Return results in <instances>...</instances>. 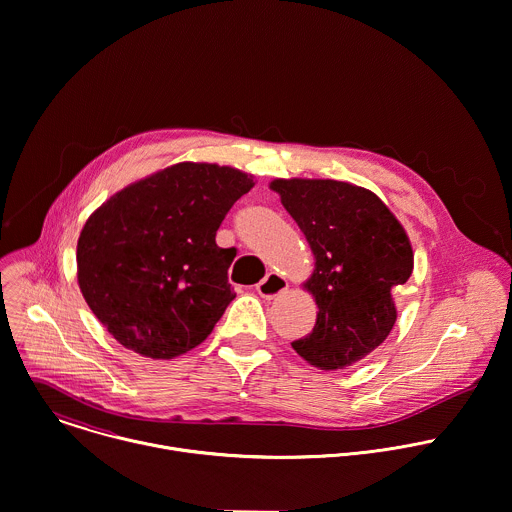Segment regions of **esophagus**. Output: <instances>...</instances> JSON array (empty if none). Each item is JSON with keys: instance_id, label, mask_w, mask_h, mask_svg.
<instances>
[{"instance_id": "34e87169", "label": "esophagus", "mask_w": 512, "mask_h": 512, "mask_svg": "<svg viewBox=\"0 0 512 512\" xmlns=\"http://www.w3.org/2000/svg\"><path fill=\"white\" fill-rule=\"evenodd\" d=\"M287 287H289V285H287V281H285L281 275L269 273L263 281L257 283V293H259L261 297H265V299H275V297H279L281 293H285Z\"/></svg>"}]
</instances>
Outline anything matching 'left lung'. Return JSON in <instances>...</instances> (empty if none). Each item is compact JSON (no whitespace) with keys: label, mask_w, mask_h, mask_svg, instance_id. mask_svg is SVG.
<instances>
[{"label":"left lung","mask_w":512,"mask_h":512,"mask_svg":"<svg viewBox=\"0 0 512 512\" xmlns=\"http://www.w3.org/2000/svg\"><path fill=\"white\" fill-rule=\"evenodd\" d=\"M269 189L305 235L317 305L313 331L291 348L313 368L344 370L380 348L398 309L392 297L414 269L410 237L372 191L333 179H275Z\"/></svg>","instance_id":"1"}]
</instances>
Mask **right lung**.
Returning a JSON list of instances; mask_svg holds the SVG:
<instances>
[{"mask_svg":"<svg viewBox=\"0 0 512 512\" xmlns=\"http://www.w3.org/2000/svg\"><path fill=\"white\" fill-rule=\"evenodd\" d=\"M251 175L215 162H177L102 203L84 223L78 285L118 344L152 360L197 348L235 299L233 249L217 229Z\"/></svg>","mask_w":512,"mask_h":512,"instance_id":"right-lung-1","label":"right lung"}]
</instances>
